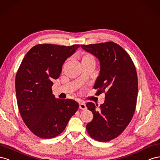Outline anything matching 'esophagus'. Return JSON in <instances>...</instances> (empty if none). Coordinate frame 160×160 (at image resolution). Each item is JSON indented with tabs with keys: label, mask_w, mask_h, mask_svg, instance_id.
Wrapping results in <instances>:
<instances>
[{
	"label": "esophagus",
	"mask_w": 160,
	"mask_h": 160,
	"mask_svg": "<svg viewBox=\"0 0 160 160\" xmlns=\"http://www.w3.org/2000/svg\"><path fill=\"white\" fill-rule=\"evenodd\" d=\"M79 108L80 109H82V110H84V109L86 108V106L84 102H80V104H79Z\"/></svg>",
	"instance_id": "obj_1"
}]
</instances>
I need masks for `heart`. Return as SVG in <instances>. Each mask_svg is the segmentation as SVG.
Returning <instances> with one entry per match:
<instances>
[{"mask_svg": "<svg viewBox=\"0 0 160 160\" xmlns=\"http://www.w3.org/2000/svg\"><path fill=\"white\" fill-rule=\"evenodd\" d=\"M95 62V58L91 53H86L83 55L82 58V62Z\"/></svg>", "mask_w": 160, "mask_h": 160, "instance_id": "1", "label": "heart"}]
</instances>
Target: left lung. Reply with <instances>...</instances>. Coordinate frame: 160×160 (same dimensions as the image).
Returning a JSON list of instances; mask_svg holds the SVG:
<instances>
[{"instance_id": "1", "label": "left lung", "mask_w": 160, "mask_h": 160, "mask_svg": "<svg viewBox=\"0 0 160 160\" xmlns=\"http://www.w3.org/2000/svg\"><path fill=\"white\" fill-rule=\"evenodd\" d=\"M81 48L98 58L100 74L94 86L105 100L99 110L92 102L86 104L93 114L86 130L92 139L107 142L121 135L128 126L135 111L138 92V74L129 55L112 42L82 45Z\"/></svg>"}]
</instances>
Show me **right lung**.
Instances as JSON below:
<instances>
[{"mask_svg":"<svg viewBox=\"0 0 160 160\" xmlns=\"http://www.w3.org/2000/svg\"><path fill=\"white\" fill-rule=\"evenodd\" d=\"M80 47L38 44L27 53L15 79L16 96L21 116L36 136L51 139L65 129L79 104L74 100L56 99L52 94L67 59Z\"/></svg>","mask_w":160,"mask_h":160,"instance_id":"right-lung-1","label":"right lung"}]
</instances>
